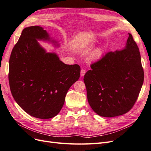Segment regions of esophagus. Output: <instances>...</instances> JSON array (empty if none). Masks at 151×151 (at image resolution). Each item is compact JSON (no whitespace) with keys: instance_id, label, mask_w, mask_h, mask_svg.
<instances>
[{"instance_id":"34e87169","label":"esophagus","mask_w":151,"mask_h":151,"mask_svg":"<svg viewBox=\"0 0 151 151\" xmlns=\"http://www.w3.org/2000/svg\"><path fill=\"white\" fill-rule=\"evenodd\" d=\"M86 70L85 69H84V68H83V69H81V77H83L84 75H85V74H86Z\"/></svg>"}]
</instances>
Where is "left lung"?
I'll return each mask as SVG.
<instances>
[{"instance_id":"8db88e82","label":"left lung","mask_w":151,"mask_h":151,"mask_svg":"<svg viewBox=\"0 0 151 151\" xmlns=\"http://www.w3.org/2000/svg\"><path fill=\"white\" fill-rule=\"evenodd\" d=\"M84 77L88 103L104 117L129 112L137 99L144 83L139 47L129 33L126 47L109 52L91 65Z\"/></svg>"}]
</instances>
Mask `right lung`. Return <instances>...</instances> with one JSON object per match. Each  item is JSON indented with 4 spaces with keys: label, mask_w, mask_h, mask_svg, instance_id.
I'll return each instance as SVG.
<instances>
[{
    "label": "right lung",
    "mask_w": 151,
    "mask_h": 151,
    "mask_svg": "<svg viewBox=\"0 0 151 151\" xmlns=\"http://www.w3.org/2000/svg\"><path fill=\"white\" fill-rule=\"evenodd\" d=\"M37 40H50L42 27L22 30L11 54L9 82L14 99L24 111L48 119L60 112L68 90L79 78L81 67L47 53Z\"/></svg>",
    "instance_id": "obj_1"
}]
</instances>
